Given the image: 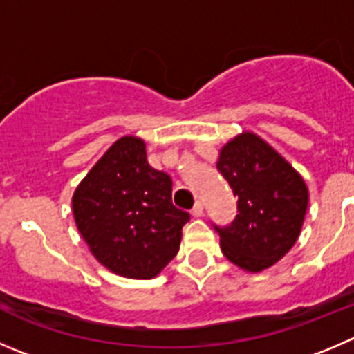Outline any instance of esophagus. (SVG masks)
I'll return each instance as SVG.
<instances>
[{"instance_id":"obj_1","label":"esophagus","mask_w":354,"mask_h":354,"mask_svg":"<svg viewBox=\"0 0 354 354\" xmlns=\"http://www.w3.org/2000/svg\"><path fill=\"white\" fill-rule=\"evenodd\" d=\"M203 213H204L203 203H199V201H197V203L194 204V207H192V214H194V216H203Z\"/></svg>"}]
</instances>
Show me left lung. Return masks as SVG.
Returning <instances> with one entry per match:
<instances>
[{"label": "left lung", "mask_w": 354, "mask_h": 354, "mask_svg": "<svg viewBox=\"0 0 354 354\" xmlns=\"http://www.w3.org/2000/svg\"><path fill=\"white\" fill-rule=\"evenodd\" d=\"M218 171L237 197L229 227H214L222 252L246 272H262L297 243L309 190L295 167L255 132L244 131L220 148Z\"/></svg>", "instance_id": "1"}]
</instances>
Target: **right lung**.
<instances>
[{
    "mask_svg": "<svg viewBox=\"0 0 354 354\" xmlns=\"http://www.w3.org/2000/svg\"><path fill=\"white\" fill-rule=\"evenodd\" d=\"M173 180L147 160V145L122 136L73 194V216L88 250L118 276L150 279L180 250L190 220L173 204Z\"/></svg>",
    "mask_w": 354,
    "mask_h": 354,
    "instance_id": "add662e5",
    "label": "right lung"
}]
</instances>
